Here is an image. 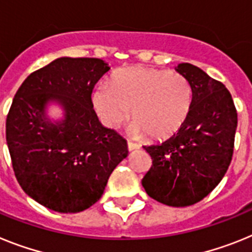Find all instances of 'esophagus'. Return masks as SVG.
<instances>
[{
  "label": "esophagus",
  "mask_w": 252,
  "mask_h": 252,
  "mask_svg": "<svg viewBox=\"0 0 252 252\" xmlns=\"http://www.w3.org/2000/svg\"><path fill=\"white\" fill-rule=\"evenodd\" d=\"M139 148V144L138 143H134L132 141H128V150L129 151H133V150H137Z\"/></svg>",
  "instance_id": "esophagus-1"
}]
</instances>
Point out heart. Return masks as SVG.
Here are the masks:
<instances>
[{
	"mask_svg": "<svg viewBox=\"0 0 252 252\" xmlns=\"http://www.w3.org/2000/svg\"><path fill=\"white\" fill-rule=\"evenodd\" d=\"M192 101L189 81L178 72L128 67L118 71L109 85L93 95L94 108L102 123L117 129L130 117L135 135L167 138L185 123Z\"/></svg>",
	"mask_w": 252,
	"mask_h": 252,
	"instance_id": "obj_1",
	"label": "heart"
}]
</instances>
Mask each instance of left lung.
<instances>
[{"mask_svg":"<svg viewBox=\"0 0 252 252\" xmlns=\"http://www.w3.org/2000/svg\"><path fill=\"white\" fill-rule=\"evenodd\" d=\"M192 101L185 123L162 143L143 146L152 165L142 179L148 195L170 207L200 202L222 180L231 163L237 110L226 86L203 69L181 63Z\"/></svg>","mask_w":252,"mask_h":252,"instance_id":"1","label":"left lung"}]
</instances>
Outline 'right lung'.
<instances>
[{
	"label": "right lung",
	"instance_id": "right-lung-1",
	"mask_svg": "<svg viewBox=\"0 0 252 252\" xmlns=\"http://www.w3.org/2000/svg\"><path fill=\"white\" fill-rule=\"evenodd\" d=\"M109 69L97 58H58L29 74L11 104L6 141L15 176L28 195L52 211L78 213L95 204L128 155L126 139L100 124L91 100ZM52 99L66 109L61 124L45 118Z\"/></svg>",
	"mask_w": 252,
	"mask_h": 252
}]
</instances>
